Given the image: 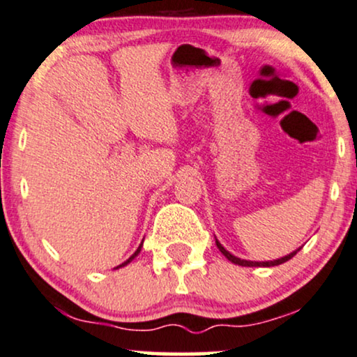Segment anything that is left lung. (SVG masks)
<instances>
[{"label": "left lung", "mask_w": 357, "mask_h": 357, "mask_svg": "<svg viewBox=\"0 0 357 357\" xmlns=\"http://www.w3.org/2000/svg\"><path fill=\"white\" fill-rule=\"evenodd\" d=\"M215 245H218V249H219L220 252H222L225 259H227V260H231L232 264H236V265H241V267H275V265H280V264H283V261H288V260H290L291 257L295 255L296 252H298V250L301 249V247H300L298 250L291 252L290 255H285V257H282V259H278V260H270V261H250V260H242V259H237V257H234L232 254H229V252L225 250L224 247L220 245V243H219L218 241H215Z\"/></svg>", "instance_id": "1"}]
</instances>
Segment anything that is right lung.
I'll return each instance as SVG.
<instances>
[{
  "instance_id": "1",
  "label": "right lung",
  "mask_w": 357,
  "mask_h": 357,
  "mask_svg": "<svg viewBox=\"0 0 357 357\" xmlns=\"http://www.w3.org/2000/svg\"><path fill=\"white\" fill-rule=\"evenodd\" d=\"M139 249H142V245H139V247H138V249H137V252H135V254H133L132 257H130V259H128V260H126V261H123V264H121V265H119V267H123V265H126V264H130V261H132V260L135 259V257H137V255L139 254Z\"/></svg>"
}]
</instances>
